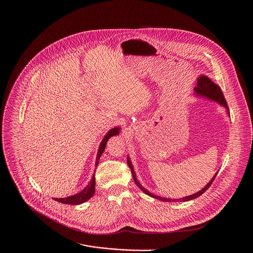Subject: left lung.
<instances>
[{"label": "left lung", "instance_id": "8db88e82", "mask_svg": "<svg viewBox=\"0 0 253 253\" xmlns=\"http://www.w3.org/2000/svg\"><path fill=\"white\" fill-rule=\"evenodd\" d=\"M195 92L198 96H204V97H207L209 99H211V100H214L215 102L219 103L221 106H223L227 111V114L229 113L228 111V107H227V104H226V101H225V98L221 92V89L219 88L218 85H216V84L214 82H212L208 76H205V75H201L200 77H198V82H197V87H195ZM127 164L130 168V170L132 172V176H133V180L135 182V184L148 196L154 198V199H157V200H160V201H163V202H187V201H191V200H194L198 197H200L201 195H203L210 187L211 185L212 184L213 180L215 179V176L217 175V172L215 173V175L212 177V179L209 182V184L203 188L201 191H199L197 194H194L192 196H188V197H185L183 199H167V198H163V197H158V196H155L153 194H151L149 191H147L145 188L142 187V185L139 183V181L137 180L136 178V174L134 172V168L131 164V161L129 159V157H127Z\"/></svg>", "mask_w": 253, "mask_h": 253}]
</instances>
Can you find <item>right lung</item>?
Here are the masks:
<instances>
[{
	"instance_id": "add662e5",
	"label": "right lung",
	"mask_w": 253,
	"mask_h": 253,
	"mask_svg": "<svg viewBox=\"0 0 253 253\" xmlns=\"http://www.w3.org/2000/svg\"><path fill=\"white\" fill-rule=\"evenodd\" d=\"M120 131V128L119 127H116V128H113L111 129L103 138V140L101 141L100 143V146H99V149H98V152H97V156H96V166L99 162V159H100V156L102 155L103 151L105 150V147H106V144H107V141L110 137L112 136H116L118 135ZM95 193V175H93L92 177V180L89 182V184L84 188L81 192L73 195V196H70V197H67V198H64V199H54V201L58 202V203H61V204H65V205H80L82 203H85L86 201H88L90 198L93 197Z\"/></svg>"
}]
</instances>
